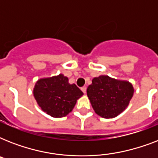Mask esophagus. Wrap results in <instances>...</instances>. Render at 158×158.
<instances>
[{"label": "esophagus", "instance_id": "obj_1", "mask_svg": "<svg viewBox=\"0 0 158 158\" xmlns=\"http://www.w3.org/2000/svg\"><path fill=\"white\" fill-rule=\"evenodd\" d=\"M81 90L83 91V93H84V94H86L87 88L86 87H83V88H81Z\"/></svg>", "mask_w": 158, "mask_h": 158}]
</instances>
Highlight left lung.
I'll list each match as a JSON object with an SVG mask.
<instances>
[{"instance_id":"left-lung-1","label":"left lung","mask_w":158,"mask_h":158,"mask_svg":"<svg viewBox=\"0 0 158 158\" xmlns=\"http://www.w3.org/2000/svg\"><path fill=\"white\" fill-rule=\"evenodd\" d=\"M132 84L107 75L95 77L87 89L94 111L101 117H116L127 107L134 95Z\"/></svg>"}]
</instances>
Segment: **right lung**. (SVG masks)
I'll use <instances>...</instances> for the list:
<instances>
[{
    "mask_svg": "<svg viewBox=\"0 0 158 158\" xmlns=\"http://www.w3.org/2000/svg\"><path fill=\"white\" fill-rule=\"evenodd\" d=\"M83 95V92L74 84H69V79L62 74L38 79L33 89L38 105L55 118L64 117L71 112Z\"/></svg>",
    "mask_w": 158,
    "mask_h": 158,
    "instance_id": "1",
    "label": "right lung"
}]
</instances>
